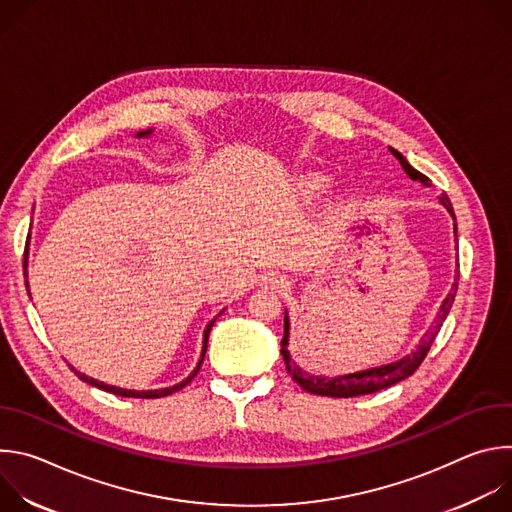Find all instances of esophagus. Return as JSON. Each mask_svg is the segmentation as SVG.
I'll list each match as a JSON object with an SVG mask.
<instances>
[{"instance_id": "obj_1", "label": "esophagus", "mask_w": 512, "mask_h": 512, "mask_svg": "<svg viewBox=\"0 0 512 512\" xmlns=\"http://www.w3.org/2000/svg\"><path fill=\"white\" fill-rule=\"evenodd\" d=\"M265 283H267L271 289H285V287L289 285L283 275H275V273H271L269 277H265Z\"/></svg>"}]
</instances>
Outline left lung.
Listing matches in <instances>:
<instances>
[{"label":"left lung","instance_id":"left-lung-1","mask_svg":"<svg viewBox=\"0 0 512 512\" xmlns=\"http://www.w3.org/2000/svg\"><path fill=\"white\" fill-rule=\"evenodd\" d=\"M393 156L401 162L403 170L413 178V180H421L423 184H427V176H423L421 172H417L399 152L391 150ZM442 204L450 210V214L454 216V208H452V202L446 194H442ZM458 279H460V273L452 285V291L448 294V298L444 300L440 312H437V320H435V328L431 332H427L417 348L407 354L405 358L393 362V364H385V367H377V369H369V371H362V373H354V375H342V377H334V379H326V377H314L306 371H302L298 364L291 360L289 356V350H287V336H289V320L285 316V326H283V340H281V354H283V360H285V369L287 373L291 375V379H294L304 391L312 393V395H324V397H356V395H369V393H375V391H381V389H387L391 385H397L399 381L411 377L417 369L419 364L425 360L429 348H431V342L435 340L437 336V330H440V326L444 324L446 316L450 314L452 310V304H454V298H456V291H458Z\"/></svg>","mask_w":512,"mask_h":512}]
</instances>
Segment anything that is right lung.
<instances>
[{
  "label": "right lung",
  "mask_w": 512,
  "mask_h": 512,
  "mask_svg": "<svg viewBox=\"0 0 512 512\" xmlns=\"http://www.w3.org/2000/svg\"><path fill=\"white\" fill-rule=\"evenodd\" d=\"M152 129H148V131H141V133H137V137H141V135H148ZM26 263V261H24ZM26 287H28V283H26ZM30 294V291H28ZM212 324H214V320L206 326V330H204V346H202V354H200V360H198V364H196V369H194V373L186 379V381H182V383H178V385H174V387H168V389H156V391H127V389H119V387H111V385H105V383H101V381H95V379H91V377H87V375H83V373H79V371H75L77 373V377L81 379V381H85V383H89V385H93V387H99V389H103V391H107V393H113V395H119V397H137V399H160V397H168V395H172V393H176V391H180V389H184L194 377H196V373L200 371V364H202V360H204V354H206V342H208V334H210V328H212Z\"/></svg>",
  "instance_id": "add662e5"
}]
</instances>
